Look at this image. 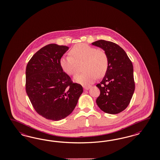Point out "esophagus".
Returning a JSON list of instances; mask_svg holds the SVG:
<instances>
[{"label": "esophagus", "mask_w": 160, "mask_h": 160, "mask_svg": "<svg viewBox=\"0 0 160 160\" xmlns=\"http://www.w3.org/2000/svg\"><path fill=\"white\" fill-rule=\"evenodd\" d=\"M90 88V86H84V88L85 90H88Z\"/></svg>", "instance_id": "obj_1"}]
</instances>
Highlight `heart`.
Wrapping results in <instances>:
<instances>
[{
  "instance_id": "b5f03b06",
  "label": "heart",
  "mask_w": 160,
  "mask_h": 160,
  "mask_svg": "<svg viewBox=\"0 0 160 160\" xmlns=\"http://www.w3.org/2000/svg\"><path fill=\"white\" fill-rule=\"evenodd\" d=\"M70 55L60 59V65L64 72L70 76L76 74L79 64L84 63L82 73L74 78L75 82L87 86L96 81L97 78L103 77L108 68V58L106 53L87 44L75 45L70 51Z\"/></svg>"
}]
</instances>
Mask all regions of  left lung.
Wrapping results in <instances>:
<instances>
[{
    "label": "left lung",
    "mask_w": 160,
    "mask_h": 160,
    "mask_svg": "<svg viewBox=\"0 0 160 160\" xmlns=\"http://www.w3.org/2000/svg\"><path fill=\"white\" fill-rule=\"evenodd\" d=\"M92 44L103 49L108 58V70L96 85L100 91L97 106L108 114L120 113L128 106L134 92L132 64L126 52L117 44L100 40Z\"/></svg>",
    "instance_id": "1"
}]
</instances>
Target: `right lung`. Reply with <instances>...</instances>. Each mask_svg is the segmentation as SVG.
<instances>
[{
  "instance_id": "right-lung-1",
  "label": "right lung",
  "mask_w": 160,
  "mask_h": 160,
  "mask_svg": "<svg viewBox=\"0 0 160 160\" xmlns=\"http://www.w3.org/2000/svg\"><path fill=\"white\" fill-rule=\"evenodd\" d=\"M68 50L66 46L49 44L26 66V93L36 112L48 120L58 121L70 114L83 92L60 67V59Z\"/></svg>"
}]
</instances>
